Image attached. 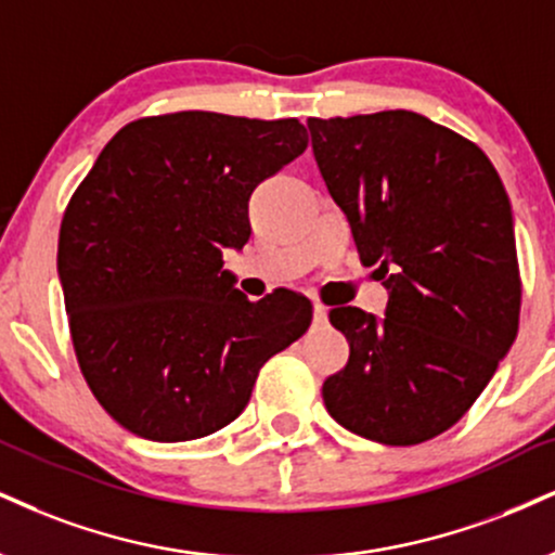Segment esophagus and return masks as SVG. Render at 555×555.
<instances>
[{"label":"esophagus","instance_id":"1","mask_svg":"<svg viewBox=\"0 0 555 555\" xmlns=\"http://www.w3.org/2000/svg\"><path fill=\"white\" fill-rule=\"evenodd\" d=\"M312 318H315V323H325V320H328V307L312 302Z\"/></svg>","mask_w":555,"mask_h":555}]
</instances>
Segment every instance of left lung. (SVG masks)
I'll return each instance as SVG.
<instances>
[{
	"label": "left lung",
	"mask_w": 555,
	"mask_h": 555,
	"mask_svg": "<svg viewBox=\"0 0 555 555\" xmlns=\"http://www.w3.org/2000/svg\"><path fill=\"white\" fill-rule=\"evenodd\" d=\"M312 155L364 263L390 292L385 318L333 307L349 362L323 383L338 424L411 447L455 426L517 338L512 206L478 144L411 111L307 118Z\"/></svg>",
	"instance_id": "1"
}]
</instances>
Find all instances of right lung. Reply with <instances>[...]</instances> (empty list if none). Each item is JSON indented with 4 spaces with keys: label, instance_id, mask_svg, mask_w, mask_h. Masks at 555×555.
<instances>
[{
    "label": "right lung",
    "instance_id": "add662e5",
    "mask_svg": "<svg viewBox=\"0 0 555 555\" xmlns=\"http://www.w3.org/2000/svg\"><path fill=\"white\" fill-rule=\"evenodd\" d=\"M305 146L297 118L165 113L126 124L77 185L59 279L85 383L124 429L152 442L222 429L310 328L307 297L250 302L222 271V250L250 237V193Z\"/></svg>",
    "mask_w": 555,
    "mask_h": 555
}]
</instances>
